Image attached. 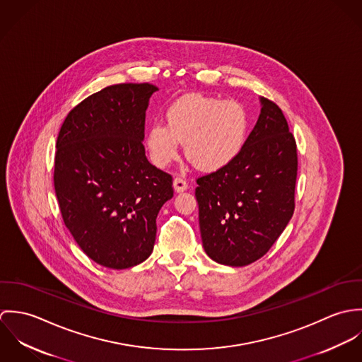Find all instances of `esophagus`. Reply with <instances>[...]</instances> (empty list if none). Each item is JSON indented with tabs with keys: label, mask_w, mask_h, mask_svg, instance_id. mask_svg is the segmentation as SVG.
Returning <instances> with one entry per match:
<instances>
[{
	"label": "esophagus",
	"mask_w": 362,
	"mask_h": 362,
	"mask_svg": "<svg viewBox=\"0 0 362 362\" xmlns=\"http://www.w3.org/2000/svg\"><path fill=\"white\" fill-rule=\"evenodd\" d=\"M173 185H174V189H175L177 192H184V191L188 188V184H187V181H185L184 178H181V177H177V178H174V182H173Z\"/></svg>",
	"instance_id": "1"
}]
</instances>
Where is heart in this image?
Returning a JSON list of instances; mask_svg holds the SVG:
<instances>
[{
  "mask_svg": "<svg viewBox=\"0 0 362 362\" xmlns=\"http://www.w3.org/2000/svg\"><path fill=\"white\" fill-rule=\"evenodd\" d=\"M165 125L149 127L145 145L156 167L174 163L185 145V155L201 170L213 173L230 165L243 152L248 132L247 108L234 100L188 95L165 111Z\"/></svg>",
  "mask_w": 362,
  "mask_h": 362,
  "instance_id": "b5f03b06",
  "label": "heart"
}]
</instances>
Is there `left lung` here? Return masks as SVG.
<instances>
[{"label":"left lung","instance_id":"1","mask_svg":"<svg viewBox=\"0 0 362 362\" xmlns=\"http://www.w3.org/2000/svg\"><path fill=\"white\" fill-rule=\"evenodd\" d=\"M257 125L240 156L197 180L202 244L209 258L247 266L262 258L294 213L297 144L280 107L260 98Z\"/></svg>","mask_w":362,"mask_h":362}]
</instances>
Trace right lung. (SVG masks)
Listing matches in <instances>:
<instances>
[{"mask_svg": "<svg viewBox=\"0 0 362 362\" xmlns=\"http://www.w3.org/2000/svg\"><path fill=\"white\" fill-rule=\"evenodd\" d=\"M151 83L102 89L66 115L54 161V188L62 220L79 248L110 269L151 257L156 217L173 198V177L145 156V115Z\"/></svg>", "mask_w": 362, "mask_h": 362, "instance_id": "right-lung-1", "label": "right lung"}]
</instances>
